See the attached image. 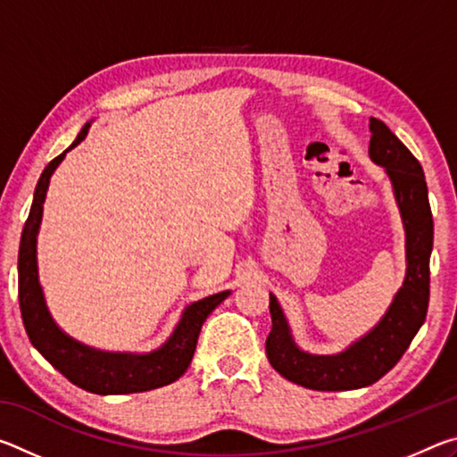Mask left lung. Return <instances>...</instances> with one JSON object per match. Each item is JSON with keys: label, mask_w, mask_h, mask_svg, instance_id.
Listing matches in <instances>:
<instances>
[{"label": "left lung", "mask_w": 457, "mask_h": 457, "mask_svg": "<svg viewBox=\"0 0 457 457\" xmlns=\"http://www.w3.org/2000/svg\"><path fill=\"white\" fill-rule=\"evenodd\" d=\"M369 129V154L389 175L403 220L407 272L403 286L375 328L337 354H311L298 349L280 304L270 294L272 330L266 338L270 365L288 381L316 391L361 389L378 381L403 357L428 314L433 218L423 169L383 120L370 119Z\"/></svg>", "instance_id": "8db88e82"}]
</instances>
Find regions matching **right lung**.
Returning a JSON list of instances; mask_svg holds the SVG:
<instances>
[{
  "label": "right lung",
  "instance_id": "add662e5",
  "mask_svg": "<svg viewBox=\"0 0 457 457\" xmlns=\"http://www.w3.org/2000/svg\"><path fill=\"white\" fill-rule=\"evenodd\" d=\"M88 129L90 122L82 127L76 141L64 153L50 161L36 185L32 210H29L24 231H21L18 253V298L21 320H24L28 337L37 353L80 389L96 393V395H127V393L151 391L177 381L187 370L193 353H195L201 327L207 316L229 296V290L189 304L183 311L181 320L177 322L173 335L159 349L145 354L92 349V346L68 337L54 322L48 306H46L40 278H37V231H40L50 177L66 157V153L84 141Z\"/></svg>",
  "mask_w": 457,
  "mask_h": 457
}]
</instances>
